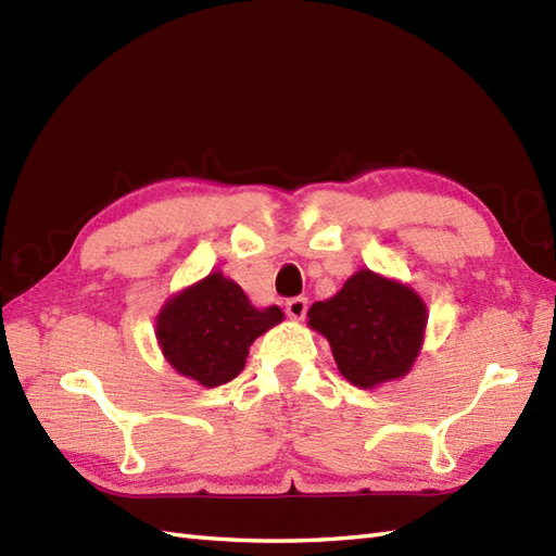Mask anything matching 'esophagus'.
Masks as SVG:
<instances>
[{
    "instance_id": "esophagus-1",
    "label": "esophagus",
    "mask_w": 556,
    "mask_h": 556,
    "mask_svg": "<svg viewBox=\"0 0 556 556\" xmlns=\"http://www.w3.org/2000/svg\"><path fill=\"white\" fill-rule=\"evenodd\" d=\"M305 313H308V299L296 296V299L287 301V315L291 317V320H303Z\"/></svg>"
}]
</instances>
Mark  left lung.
<instances>
[{
  "mask_svg": "<svg viewBox=\"0 0 556 556\" xmlns=\"http://www.w3.org/2000/svg\"><path fill=\"white\" fill-rule=\"evenodd\" d=\"M308 325L329 341L339 372L351 384L372 389L413 368L428 311L410 287L358 269L337 296L311 305Z\"/></svg>",
  "mask_w": 556,
  "mask_h": 556,
  "instance_id": "left-lung-1",
  "label": "left lung"
}]
</instances>
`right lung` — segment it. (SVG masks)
<instances>
[{
    "instance_id": "1",
    "label": "right lung",
    "mask_w": 556,
    "mask_h": 556,
    "mask_svg": "<svg viewBox=\"0 0 556 556\" xmlns=\"http://www.w3.org/2000/svg\"><path fill=\"white\" fill-rule=\"evenodd\" d=\"M281 320L277 305L255 308L236 281L210 271L162 305L155 334L176 372L219 387L245 368L253 341Z\"/></svg>"
}]
</instances>
